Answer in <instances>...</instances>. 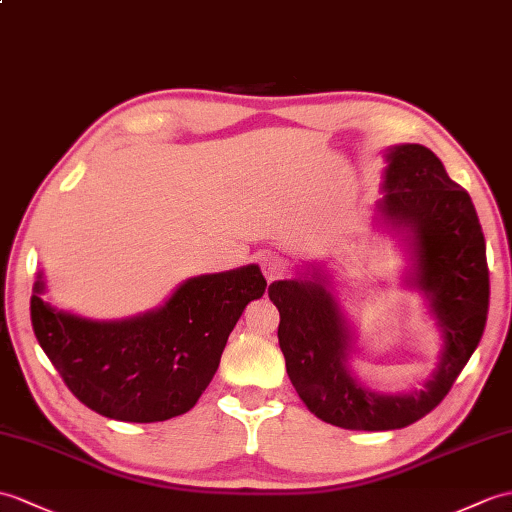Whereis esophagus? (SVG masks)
Returning <instances> with one entry per match:
<instances>
[{"instance_id": "obj_1", "label": "esophagus", "mask_w": 512, "mask_h": 512, "mask_svg": "<svg viewBox=\"0 0 512 512\" xmlns=\"http://www.w3.org/2000/svg\"><path fill=\"white\" fill-rule=\"evenodd\" d=\"M259 268H261V272H264V277H266L268 283L277 281V279H281L285 275V264H283V259H279L277 255H264V257H261L259 259Z\"/></svg>"}]
</instances>
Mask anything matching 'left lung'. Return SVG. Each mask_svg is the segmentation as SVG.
Wrapping results in <instances>:
<instances>
[{"label": "left lung", "mask_w": 512, "mask_h": 512, "mask_svg": "<svg viewBox=\"0 0 512 512\" xmlns=\"http://www.w3.org/2000/svg\"><path fill=\"white\" fill-rule=\"evenodd\" d=\"M386 161L377 209L406 233L414 261L410 283L430 301L443 336L423 390L379 395L351 375L353 336L323 272L268 288L281 316L277 336L292 386L307 410L344 430H399L432 412L480 344L489 314L486 244L469 194L425 146H392Z\"/></svg>", "instance_id": "1"}]
</instances>
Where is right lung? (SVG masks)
Returning <instances> with one entry per match:
<instances>
[{"label": "right lung", "mask_w": 512, "mask_h": 512, "mask_svg": "<svg viewBox=\"0 0 512 512\" xmlns=\"http://www.w3.org/2000/svg\"><path fill=\"white\" fill-rule=\"evenodd\" d=\"M266 285L251 264L187 279L152 312L91 320L47 303L39 272L30 318L41 349L87 408L115 421L154 423L196 406L244 307Z\"/></svg>", "instance_id": "obj_1"}]
</instances>
